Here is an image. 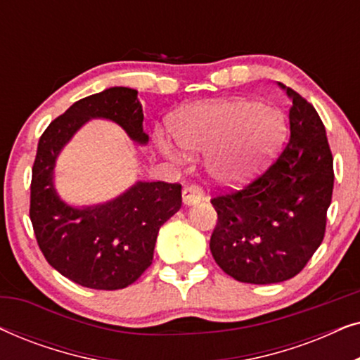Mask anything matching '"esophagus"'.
Masks as SVG:
<instances>
[{
	"label": "esophagus",
	"instance_id": "1",
	"mask_svg": "<svg viewBox=\"0 0 360 360\" xmlns=\"http://www.w3.org/2000/svg\"><path fill=\"white\" fill-rule=\"evenodd\" d=\"M181 196H184V205L193 206L203 200V191H201L198 185H186Z\"/></svg>",
	"mask_w": 360,
	"mask_h": 360
}]
</instances>
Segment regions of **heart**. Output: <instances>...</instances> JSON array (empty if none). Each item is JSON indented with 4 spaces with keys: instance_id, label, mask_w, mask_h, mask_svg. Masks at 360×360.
Here are the masks:
<instances>
[{
    "instance_id": "1",
    "label": "heart",
    "mask_w": 360,
    "mask_h": 360,
    "mask_svg": "<svg viewBox=\"0 0 360 360\" xmlns=\"http://www.w3.org/2000/svg\"><path fill=\"white\" fill-rule=\"evenodd\" d=\"M287 129L278 108L252 100H219L186 108L170 121V134L190 154L210 152L206 169L216 184L248 181L272 155ZM160 150L175 160L184 155L164 137Z\"/></svg>"
}]
</instances>
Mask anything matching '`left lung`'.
<instances>
[{
    "mask_svg": "<svg viewBox=\"0 0 360 360\" xmlns=\"http://www.w3.org/2000/svg\"><path fill=\"white\" fill-rule=\"evenodd\" d=\"M292 101L290 141L274 165L244 190L211 200L218 223L210 249L244 283L292 278L323 243L334 172L326 129L311 103L278 83Z\"/></svg>",
    "mask_w": 360,
    "mask_h": 360,
    "instance_id": "8db88e82",
    "label": "left lung"
}]
</instances>
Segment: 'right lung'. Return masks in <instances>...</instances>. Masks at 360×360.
<instances>
[{
  "label": "right lung",
  "instance_id": "1",
  "mask_svg": "<svg viewBox=\"0 0 360 360\" xmlns=\"http://www.w3.org/2000/svg\"><path fill=\"white\" fill-rule=\"evenodd\" d=\"M90 120L115 122L139 146L149 142L137 90L111 86L73 103L39 139L29 214L39 248L57 272L86 288L120 290L152 264L160 226L181 206V186L136 181L105 203L75 206L62 200L53 181L57 159Z\"/></svg>",
  "mask_w": 360,
  "mask_h": 360
}]
</instances>
